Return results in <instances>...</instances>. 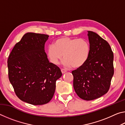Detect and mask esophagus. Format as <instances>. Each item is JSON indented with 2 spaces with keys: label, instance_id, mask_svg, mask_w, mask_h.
<instances>
[{
  "label": "esophagus",
  "instance_id": "obj_1",
  "mask_svg": "<svg viewBox=\"0 0 125 125\" xmlns=\"http://www.w3.org/2000/svg\"><path fill=\"white\" fill-rule=\"evenodd\" d=\"M61 72H62V73L63 74H64V73L66 72L67 71L65 70V69H61Z\"/></svg>",
  "mask_w": 125,
  "mask_h": 125
}]
</instances>
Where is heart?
I'll list each match as a JSON object with an SVG mask.
<instances>
[{"label":"heart","mask_w":125,"mask_h":125,"mask_svg":"<svg viewBox=\"0 0 125 125\" xmlns=\"http://www.w3.org/2000/svg\"><path fill=\"white\" fill-rule=\"evenodd\" d=\"M90 47L85 39L62 37L57 39L53 45L48 46L47 55L51 62L57 64L63 56L62 64L65 67L72 65L78 68L87 61Z\"/></svg>","instance_id":"heart-1"}]
</instances>
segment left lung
<instances>
[{
    "instance_id": "obj_1",
    "label": "left lung",
    "mask_w": 125,
    "mask_h": 125,
    "mask_svg": "<svg viewBox=\"0 0 125 125\" xmlns=\"http://www.w3.org/2000/svg\"><path fill=\"white\" fill-rule=\"evenodd\" d=\"M90 54L83 66L73 71V87L78 96L93 100L108 92L114 73V54L106 40L88 31Z\"/></svg>"
}]
</instances>
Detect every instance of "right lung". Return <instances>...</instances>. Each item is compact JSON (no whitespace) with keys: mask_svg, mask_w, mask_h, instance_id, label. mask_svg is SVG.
I'll return each instance as SVG.
<instances>
[{"mask_svg":"<svg viewBox=\"0 0 125 125\" xmlns=\"http://www.w3.org/2000/svg\"><path fill=\"white\" fill-rule=\"evenodd\" d=\"M49 36L27 32L16 43L8 60V76L16 96L34 105L51 100L56 82L62 74L50 63L45 51Z\"/></svg>","mask_w":125,"mask_h":125,"instance_id":"1","label":"right lung"}]
</instances>
